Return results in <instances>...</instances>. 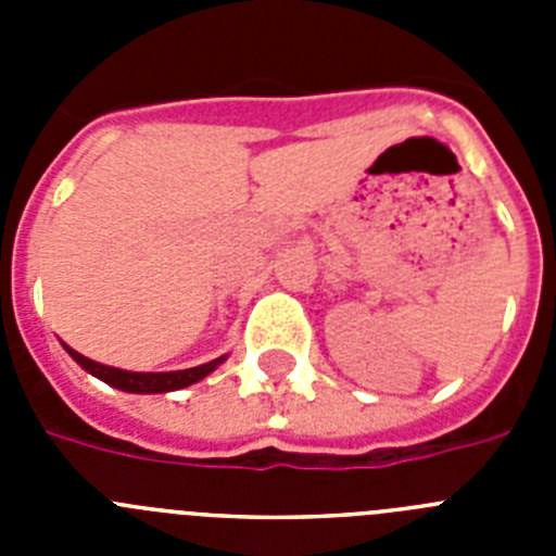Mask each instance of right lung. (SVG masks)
I'll return each instance as SVG.
<instances>
[{
    "label": "right lung",
    "instance_id": "right-lung-1",
    "mask_svg": "<svg viewBox=\"0 0 556 556\" xmlns=\"http://www.w3.org/2000/svg\"><path fill=\"white\" fill-rule=\"evenodd\" d=\"M68 356L75 358L77 365L83 367V370H88L91 376H97L100 381H105V384L116 387V390H125V392H172V390H184V387L194 384V381H200V378L208 376L214 367L223 362V358H214V362H208V365H200V367H189V370H175V372H130V370H119V367H105L100 365V362H91V358H86L83 353L72 351V348L66 345Z\"/></svg>",
    "mask_w": 556,
    "mask_h": 556
}]
</instances>
